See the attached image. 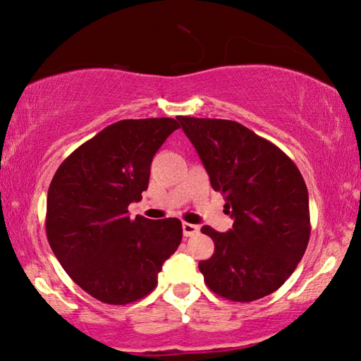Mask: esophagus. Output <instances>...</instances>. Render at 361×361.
Instances as JSON below:
<instances>
[{"label":"esophagus","instance_id":"obj_1","mask_svg":"<svg viewBox=\"0 0 361 361\" xmlns=\"http://www.w3.org/2000/svg\"><path fill=\"white\" fill-rule=\"evenodd\" d=\"M182 231H184V236H185V238H190V236L198 235L200 228H198V225L184 222V224H182Z\"/></svg>","mask_w":361,"mask_h":361}]
</instances>
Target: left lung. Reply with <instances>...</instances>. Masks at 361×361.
Wrapping results in <instances>:
<instances>
[{
	"label": "left lung",
	"instance_id": "1",
	"mask_svg": "<svg viewBox=\"0 0 361 361\" xmlns=\"http://www.w3.org/2000/svg\"><path fill=\"white\" fill-rule=\"evenodd\" d=\"M179 122L235 219L226 233L201 228L214 241L212 257L198 264L206 286L238 302L271 295L298 267L311 236L300 169L277 145L233 120L180 116Z\"/></svg>",
	"mask_w": 361,
	"mask_h": 361
}]
</instances>
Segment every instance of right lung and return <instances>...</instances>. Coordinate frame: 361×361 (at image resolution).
<instances>
[{
	"label": "right lung",
	"instance_id": "add662e5",
	"mask_svg": "<svg viewBox=\"0 0 361 361\" xmlns=\"http://www.w3.org/2000/svg\"><path fill=\"white\" fill-rule=\"evenodd\" d=\"M180 125L128 118L106 126L63 161L47 193L46 233L68 276L93 298L123 306L147 296L182 239L179 219H130L152 158Z\"/></svg>",
	"mask_w": 361,
	"mask_h": 361
}]
</instances>
